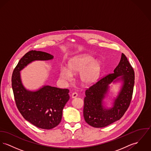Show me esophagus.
Listing matches in <instances>:
<instances>
[{"mask_svg":"<svg viewBox=\"0 0 151 151\" xmlns=\"http://www.w3.org/2000/svg\"><path fill=\"white\" fill-rule=\"evenodd\" d=\"M77 96H78V94L76 92H73L71 95V97L72 98H76Z\"/></svg>","mask_w":151,"mask_h":151,"instance_id":"esophagus-1","label":"esophagus"}]
</instances>
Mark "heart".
Returning a JSON list of instances; mask_svg holds the SVG:
<instances>
[{
  "instance_id": "1",
  "label": "heart",
  "mask_w": 151,
  "mask_h": 151,
  "mask_svg": "<svg viewBox=\"0 0 151 151\" xmlns=\"http://www.w3.org/2000/svg\"><path fill=\"white\" fill-rule=\"evenodd\" d=\"M94 58L90 55H81L73 58L69 63V70L62 67L60 70V77L65 81L71 78V73L80 71V77L85 85H91L98 78L101 68V63L93 60Z\"/></svg>"
}]
</instances>
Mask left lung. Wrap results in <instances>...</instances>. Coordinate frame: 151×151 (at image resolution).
Wrapping results in <instances>:
<instances>
[{
  "label": "left lung",
  "mask_w": 151,
  "mask_h": 151,
  "mask_svg": "<svg viewBox=\"0 0 151 151\" xmlns=\"http://www.w3.org/2000/svg\"><path fill=\"white\" fill-rule=\"evenodd\" d=\"M119 76L124 81V85L115 101L114 107L109 110L103 109L102 100L108 90V84ZM134 79V69L122 53L114 73L102 77L86 89L83 110L85 122L92 127L99 128L120 119L130 104Z\"/></svg>",
  "instance_id": "8db88e82"
}]
</instances>
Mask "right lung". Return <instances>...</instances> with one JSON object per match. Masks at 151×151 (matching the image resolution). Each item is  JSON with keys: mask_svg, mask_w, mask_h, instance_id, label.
Listing matches in <instances>:
<instances>
[{"mask_svg": "<svg viewBox=\"0 0 151 151\" xmlns=\"http://www.w3.org/2000/svg\"><path fill=\"white\" fill-rule=\"evenodd\" d=\"M53 58L45 52L30 51L19 60L12 78L18 110L28 122L43 129H51L60 124L62 110L70 98L69 90L47 85L36 92L28 91L22 85L19 71L33 60H50Z\"/></svg>", "mask_w": 151, "mask_h": 151, "instance_id": "right-lung-1", "label": "right lung"}]
</instances>
